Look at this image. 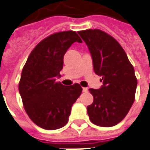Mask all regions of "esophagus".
<instances>
[{
    "label": "esophagus",
    "mask_w": 150,
    "mask_h": 150,
    "mask_svg": "<svg viewBox=\"0 0 150 150\" xmlns=\"http://www.w3.org/2000/svg\"><path fill=\"white\" fill-rule=\"evenodd\" d=\"M83 92H88V88H83Z\"/></svg>",
    "instance_id": "obj_1"
}]
</instances>
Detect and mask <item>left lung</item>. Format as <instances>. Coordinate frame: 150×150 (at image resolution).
Listing matches in <instances>:
<instances>
[{
    "mask_svg": "<svg viewBox=\"0 0 150 150\" xmlns=\"http://www.w3.org/2000/svg\"><path fill=\"white\" fill-rule=\"evenodd\" d=\"M92 54L93 69L102 76L100 89L90 88L93 103L87 107L90 121L113 127L124 119L135 99L138 81L125 50L116 39L100 29L78 31Z\"/></svg>",
    "mask_w": 150,
    "mask_h": 150,
    "instance_id": "obj_1",
    "label": "left lung"
}]
</instances>
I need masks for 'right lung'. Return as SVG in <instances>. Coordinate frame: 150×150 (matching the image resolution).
<instances>
[{
    "instance_id": "obj_1",
    "label": "right lung",
    "mask_w": 150,
    "mask_h": 150,
    "mask_svg": "<svg viewBox=\"0 0 150 150\" xmlns=\"http://www.w3.org/2000/svg\"><path fill=\"white\" fill-rule=\"evenodd\" d=\"M75 42L82 40L74 31L47 36L32 50L21 73L19 92L24 110L34 123L45 130L64 127L81 94L79 84L65 86L55 79L62 69L64 55Z\"/></svg>"
}]
</instances>
